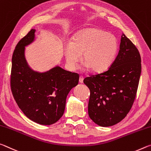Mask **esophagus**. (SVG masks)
<instances>
[{
  "instance_id": "34e87169",
  "label": "esophagus",
  "mask_w": 151,
  "mask_h": 151,
  "mask_svg": "<svg viewBox=\"0 0 151 151\" xmlns=\"http://www.w3.org/2000/svg\"><path fill=\"white\" fill-rule=\"evenodd\" d=\"M79 82L80 83H82L83 82V78L82 76H80V79H79Z\"/></svg>"
}]
</instances>
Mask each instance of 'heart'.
Wrapping results in <instances>:
<instances>
[{"instance_id":"heart-1","label":"heart","mask_w":151,"mask_h":151,"mask_svg":"<svg viewBox=\"0 0 151 151\" xmlns=\"http://www.w3.org/2000/svg\"><path fill=\"white\" fill-rule=\"evenodd\" d=\"M118 51V42L112 34L98 28H88L78 31L73 41L64 47L65 60L69 68L75 70L81 59L84 68L93 72H102L112 63Z\"/></svg>"}]
</instances>
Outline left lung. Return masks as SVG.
Here are the masks:
<instances>
[{
    "instance_id": "left-lung-1",
    "label": "left lung",
    "mask_w": 151,
    "mask_h": 151,
    "mask_svg": "<svg viewBox=\"0 0 151 151\" xmlns=\"http://www.w3.org/2000/svg\"><path fill=\"white\" fill-rule=\"evenodd\" d=\"M140 73L139 51L124 34L110 68L84 79L90 90L88 115L100 127L113 126L124 119L134 102Z\"/></svg>"
}]
</instances>
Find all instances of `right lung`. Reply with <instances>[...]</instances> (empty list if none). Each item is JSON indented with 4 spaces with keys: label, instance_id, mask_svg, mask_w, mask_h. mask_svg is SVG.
Returning a JSON list of instances; mask_svg holds the SVG:
<instances>
[{
    "label": "right lung",
    "instance_id": "obj_1",
    "mask_svg": "<svg viewBox=\"0 0 151 151\" xmlns=\"http://www.w3.org/2000/svg\"><path fill=\"white\" fill-rule=\"evenodd\" d=\"M35 29L21 39L12 58L11 90L17 105L31 120L51 125L60 119L66 98L78 84L79 75L55 65L47 71H35L25 58V47L35 39Z\"/></svg>",
    "mask_w": 151,
    "mask_h": 151
}]
</instances>
